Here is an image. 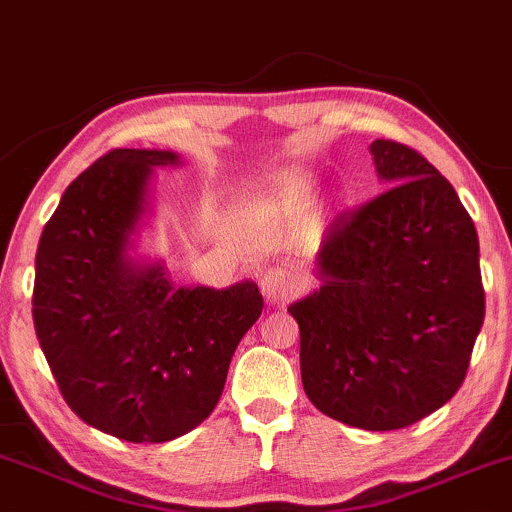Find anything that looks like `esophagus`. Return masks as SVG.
Listing matches in <instances>:
<instances>
[{
    "instance_id": "34e87169",
    "label": "esophagus",
    "mask_w": 512,
    "mask_h": 512,
    "mask_svg": "<svg viewBox=\"0 0 512 512\" xmlns=\"http://www.w3.org/2000/svg\"><path fill=\"white\" fill-rule=\"evenodd\" d=\"M262 293L269 303H288L293 295H298L300 291V279L293 269L288 267H269L267 272L262 274Z\"/></svg>"
}]
</instances>
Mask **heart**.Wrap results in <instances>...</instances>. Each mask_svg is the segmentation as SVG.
Wrapping results in <instances>:
<instances>
[{"label":"heart","mask_w":512,"mask_h":512,"mask_svg":"<svg viewBox=\"0 0 512 512\" xmlns=\"http://www.w3.org/2000/svg\"><path fill=\"white\" fill-rule=\"evenodd\" d=\"M291 190H293L291 186H281L279 188V195H288V193H291Z\"/></svg>","instance_id":"heart-1"}]
</instances>
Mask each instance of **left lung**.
<instances>
[{"label":"left lung","mask_w":512,"mask_h":512,"mask_svg":"<svg viewBox=\"0 0 512 512\" xmlns=\"http://www.w3.org/2000/svg\"><path fill=\"white\" fill-rule=\"evenodd\" d=\"M384 193L338 214L319 288L288 307L312 405L367 432L420 422L455 396L484 322L479 240L451 183L420 152L369 145Z\"/></svg>","instance_id":"1"}]
</instances>
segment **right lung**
Listing matches in <instances>:
<instances>
[{
	"label": "right lung",
	"instance_id": "obj_1",
	"mask_svg": "<svg viewBox=\"0 0 512 512\" xmlns=\"http://www.w3.org/2000/svg\"><path fill=\"white\" fill-rule=\"evenodd\" d=\"M171 150H112L61 195L35 255L33 322L69 408L131 443H164L212 415L240 338L262 315L255 281L176 286L138 260L157 166Z\"/></svg>",
	"mask_w": 512,
	"mask_h": 512
}]
</instances>
